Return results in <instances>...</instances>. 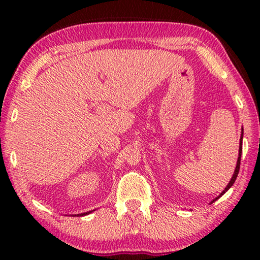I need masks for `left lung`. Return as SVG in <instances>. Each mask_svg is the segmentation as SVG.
Listing matches in <instances>:
<instances>
[{
    "mask_svg": "<svg viewBox=\"0 0 260 260\" xmlns=\"http://www.w3.org/2000/svg\"><path fill=\"white\" fill-rule=\"evenodd\" d=\"M243 136H244V130H243V129H241V136H240V143H239V156H238V161H237V166H236V169H234L233 176H232V177H231L230 182H229V184H227V186H226V188H225V189H223V190L221 191V193H220V195H219V197H218V198H215V199H214V200H213V201L211 202V204H213V202H214V201H216V200H218V199H219L220 197H222V195H223V194H225V193H226V191H227V190H229V189H230V188L233 186V183H234V182H236V180H237V176H238V173H239V168H240V158H241V151H243Z\"/></svg>",
    "mask_w": 260,
    "mask_h": 260,
    "instance_id": "left-lung-1",
    "label": "left lung"
}]
</instances>
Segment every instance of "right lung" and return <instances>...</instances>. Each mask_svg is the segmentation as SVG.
<instances>
[{
  "label": "right lung",
  "mask_w": 260,
  "mask_h": 260,
  "mask_svg": "<svg viewBox=\"0 0 260 260\" xmlns=\"http://www.w3.org/2000/svg\"><path fill=\"white\" fill-rule=\"evenodd\" d=\"M92 211H90V212H86V213H81V214H77V216H83V215H87V214H90Z\"/></svg>",
  "instance_id": "add662e5"
}]
</instances>
